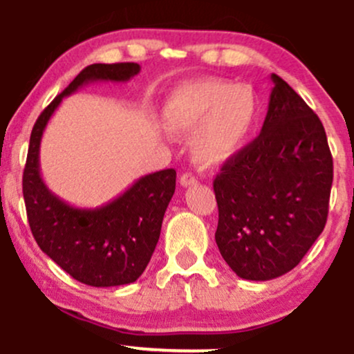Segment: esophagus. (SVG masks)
<instances>
[{
	"label": "esophagus",
	"instance_id": "obj_1",
	"mask_svg": "<svg viewBox=\"0 0 354 354\" xmlns=\"http://www.w3.org/2000/svg\"><path fill=\"white\" fill-rule=\"evenodd\" d=\"M196 178H194V174H191V173H185V174H181V178H180V183H181V186H191V185H196Z\"/></svg>",
	"mask_w": 354,
	"mask_h": 354
}]
</instances>
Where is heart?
<instances>
[{
  "label": "heart",
  "instance_id": "1",
  "mask_svg": "<svg viewBox=\"0 0 354 354\" xmlns=\"http://www.w3.org/2000/svg\"><path fill=\"white\" fill-rule=\"evenodd\" d=\"M258 111V98L250 86L203 78L174 89L165 103L163 120L173 135L194 131L198 163L213 168L241 149L253 131Z\"/></svg>",
  "mask_w": 354,
  "mask_h": 354
}]
</instances>
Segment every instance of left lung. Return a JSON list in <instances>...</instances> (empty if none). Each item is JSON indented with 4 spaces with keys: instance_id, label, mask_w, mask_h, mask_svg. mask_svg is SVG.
<instances>
[{
    "instance_id": "1",
    "label": "left lung",
    "mask_w": 354,
    "mask_h": 354,
    "mask_svg": "<svg viewBox=\"0 0 354 354\" xmlns=\"http://www.w3.org/2000/svg\"><path fill=\"white\" fill-rule=\"evenodd\" d=\"M271 80L261 133L213 183L219 253L251 281L278 278L301 261L326 225L333 183L323 123L286 81Z\"/></svg>"
}]
</instances>
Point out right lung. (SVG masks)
<instances>
[{
  "label": "right lung",
  "mask_w": 354,
  "mask_h": 354,
  "mask_svg": "<svg viewBox=\"0 0 354 354\" xmlns=\"http://www.w3.org/2000/svg\"><path fill=\"white\" fill-rule=\"evenodd\" d=\"M140 70L138 63L89 64L44 108L31 131L23 173V196L31 233L43 253L89 286H121L143 274L176 188V171L171 168L146 174L100 208H75L44 185L39 173V145L48 121L64 96L95 81L124 83Z\"/></svg>",
  "instance_id": "1"
}]
</instances>
